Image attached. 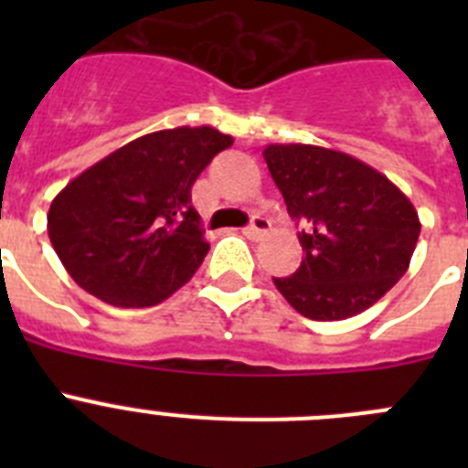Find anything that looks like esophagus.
Segmentation results:
<instances>
[{
	"instance_id": "1",
	"label": "esophagus",
	"mask_w": 468,
	"mask_h": 468,
	"mask_svg": "<svg viewBox=\"0 0 468 468\" xmlns=\"http://www.w3.org/2000/svg\"><path fill=\"white\" fill-rule=\"evenodd\" d=\"M267 229H270V220H267V218H262V215H255L253 220H250V225L243 229V234H246L248 239H260Z\"/></svg>"
}]
</instances>
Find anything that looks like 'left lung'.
I'll list each match as a JSON object with an SVG mask.
<instances>
[{
    "mask_svg": "<svg viewBox=\"0 0 468 468\" xmlns=\"http://www.w3.org/2000/svg\"><path fill=\"white\" fill-rule=\"evenodd\" d=\"M288 215L302 222L300 270L274 279L312 321H340L373 307L408 271L420 239L415 206L387 176L316 144L262 152Z\"/></svg>",
    "mask_w": 468,
    "mask_h": 468,
    "instance_id": "obj_1",
    "label": "left lung"
}]
</instances>
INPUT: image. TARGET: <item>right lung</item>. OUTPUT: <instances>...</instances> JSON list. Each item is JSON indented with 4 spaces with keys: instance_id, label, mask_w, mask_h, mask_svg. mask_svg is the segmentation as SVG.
I'll use <instances>...</instances> for the list:
<instances>
[{
    "instance_id": "add662e5",
    "label": "right lung",
    "mask_w": 468,
    "mask_h": 468,
    "mask_svg": "<svg viewBox=\"0 0 468 468\" xmlns=\"http://www.w3.org/2000/svg\"><path fill=\"white\" fill-rule=\"evenodd\" d=\"M234 138L210 126L147 133L53 198L48 239L68 274L114 307H154L201 267L208 241L192 185Z\"/></svg>"
}]
</instances>
